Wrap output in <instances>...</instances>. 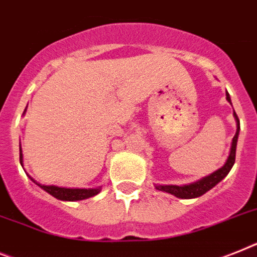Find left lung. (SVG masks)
Here are the masks:
<instances>
[{
    "instance_id": "obj_1",
    "label": "left lung",
    "mask_w": 257,
    "mask_h": 257,
    "mask_svg": "<svg viewBox=\"0 0 257 257\" xmlns=\"http://www.w3.org/2000/svg\"><path fill=\"white\" fill-rule=\"evenodd\" d=\"M226 99L228 102L231 103V99H230V95L228 92H226ZM235 120H236V133H235L234 139H232L231 144V150H230V155H228L227 161H226L225 166L222 169L217 170L215 172L210 174L206 178L201 179L196 183H192V184L188 185H157L155 188L159 189V191L167 192V193H171V195L176 196L179 198H195L198 197V196H202L204 193L212 189L215 184H218L222 179L227 175L230 170L232 169V166L235 163V153H236V142H238V136L239 131H240V124H239V118L236 116V113L234 112Z\"/></svg>"
}]
</instances>
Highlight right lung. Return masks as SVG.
I'll return each mask as SVG.
<instances>
[{
  "mask_svg": "<svg viewBox=\"0 0 257 257\" xmlns=\"http://www.w3.org/2000/svg\"><path fill=\"white\" fill-rule=\"evenodd\" d=\"M19 161L21 165H23V157H22V149H19ZM32 182L38 184L40 188L44 189L45 192H48L49 195L53 197L59 198V200H64V201H77V200H85V198L91 197V196L98 195L100 189H70V188H61V187H56V185H42L36 183L31 176H29Z\"/></svg>",
  "mask_w": 257,
  "mask_h": 257,
  "instance_id": "1",
  "label": "right lung"
}]
</instances>
